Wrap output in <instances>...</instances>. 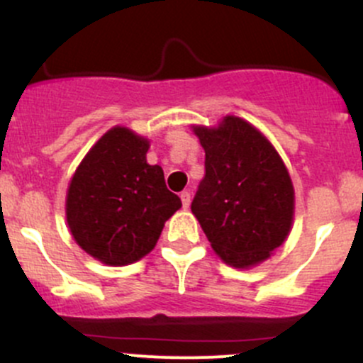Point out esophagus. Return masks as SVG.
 I'll use <instances>...</instances> for the list:
<instances>
[{"label":"esophagus","mask_w":363,"mask_h":363,"mask_svg":"<svg viewBox=\"0 0 363 363\" xmlns=\"http://www.w3.org/2000/svg\"><path fill=\"white\" fill-rule=\"evenodd\" d=\"M182 204H183V208H189V206H190V192H189V190H185V192H182Z\"/></svg>","instance_id":"esophagus-1"}]
</instances>
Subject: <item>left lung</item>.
Listing matches in <instances>:
<instances>
[{
	"label": "left lung",
	"instance_id": "obj_1",
	"mask_svg": "<svg viewBox=\"0 0 363 363\" xmlns=\"http://www.w3.org/2000/svg\"><path fill=\"white\" fill-rule=\"evenodd\" d=\"M206 174L192 213L225 263L249 268L270 258L291 232L294 189L287 167L261 131L227 116L218 128L194 126Z\"/></svg>",
	"mask_w": 363,
	"mask_h": 363
}]
</instances>
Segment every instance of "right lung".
Returning a JSON list of instances; mask_svg holds the SVG:
<instances>
[{
  "label": "right lung",
  "instance_id": "obj_1",
  "mask_svg": "<svg viewBox=\"0 0 363 363\" xmlns=\"http://www.w3.org/2000/svg\"><path fill=\"white\" fill-rule=\"evenodd\" d=\"M147 138L112 128L84 155L69 185L65 214L74 240L111 267L149 255L182 208L162 167L147 162Z\"/></svg>",
  "mask_w": 363,
  "mask_h": 363
}]
</instances>
